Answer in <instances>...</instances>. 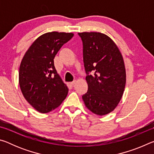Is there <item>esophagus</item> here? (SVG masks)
Wrapping results in <instances>:
<instances>
[{"instance_id":"34e87169","label":"esophagus","mask_w":154,"mask_h":154,"mask_svg":"<svg viewBox=\"0 0 154 154\" xmlns=\"http://www.w3.org/2000/svg\"><path fill=\"white\" fill-rule=\"evenodd\" d=\"M75 83H76V81H73V82H71L70 83V84H71V85H74L75 84Z\"/></svg>"}]
</instances>
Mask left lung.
<instances>
[{
  "mask_svg": "<svg viewBox=\"0 0 154 154\" xmlns=\"http://www.w3.org/2000/svg\"><path fill=\"white\" fill-rule=\"evenodd\" d=\"M83 42V63L88 90L85 105L98 116L113 111L123 96L126 82L123 57L107 35L97 32L78 33ZM92 72L93 75H89Z\"/></svg>",
  "mask_w": 154,
  "mask_h": 154,
  "instance_id": "8db88e82",
  "label": "left lung"
}]
</instances>
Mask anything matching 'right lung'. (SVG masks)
Returning a JSON list of instances; mask_svg holds the SVG:
<instances>
[{
    "label": "right lung",
    "instance_id": "obj_1",
    "mask_svg": "<svg viewBox=\"0 0 154 154\" xmlns=\"http://www.w3.org/2000/svg\"><path fill=\"white\" fill-rule=\"evenodd\" d=\"M71 32H51L34 41L20 63L19 84L28 103L42 113L61 105L69 89L54 66V59L64 43L71 39Z\"/></svg>",
    "mask_w": 154,
    "mask_h": 154
}]
</instances>
